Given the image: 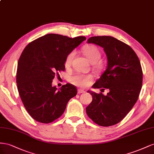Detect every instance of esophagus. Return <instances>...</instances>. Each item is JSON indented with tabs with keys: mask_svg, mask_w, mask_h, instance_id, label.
Returning <instances> with one entry per match:
<instances>
[{
	"mask_svg": "<svg viewBox=\"0 0 154 154\" xmlns=\"http://www.w3.org/2000/svg\"><path fill=\"white\" fill-rule=\"evenodd\" d=\"M85 90H82V89H79V90H78V91H77V93H78L79 94H82V93H85Z\"/></svg>",
	"mask_w": 154,
	"mask_h": 154,
	"instance_id": "obj_1",
	"label": "esophagus"
}]
</instances>
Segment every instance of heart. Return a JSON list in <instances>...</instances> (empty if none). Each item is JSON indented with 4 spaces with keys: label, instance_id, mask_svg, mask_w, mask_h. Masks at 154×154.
Instances as JSON below:
<instances>
[{
    "label": "heart",
    "instance_id": "1",
    "mask_svg": "<svg viewBox=\"0 0 154 154\" xmlns=\"http://www.w3.org/2000/svg\"><path fill=\"white\" fill-rule=\"evenodd\" d=\"M82 53L86 56L91 64H94L97 69L100 68V64L99 62L101 57V54L100 50L97 48L93 45L87 46L82 48ZM75 52L73 51L70 52L67 55L65 60L66 66H68L72 62V60L73 58ZM93 76L91 75H85L82 73H77L69 78V81L72 84L79 86H86L90 84V82L92 80Z\"/></svg>",
    "mask_w": 154,
    "mask_h": 154
}]
</instances>
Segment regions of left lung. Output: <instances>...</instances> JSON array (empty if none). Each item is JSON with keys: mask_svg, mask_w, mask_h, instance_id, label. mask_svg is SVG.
Returning a JSON list of instances; mask_svg holds the SVG:
<instances>
[{"mask_svg": "<svg viewBox=\"0 0 154 154\" xmlns=\"http://www.w3.org/2000/svg\"><path fill=\"white\" fill-rule=\"evenodd\" d=\"M87 43L102 47L106 55V69L93 88L109 92L104 95L88 91L93 99L86 112L96 124L112 126L123 119L137 102L143 83L141 66L132 48L113 37H91Z\"/></svg>", "mask_w": 154, "mask_h": 154, "instance_id": "obj_1", "label": "left lung"}]
</instances>
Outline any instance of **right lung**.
Here are the masks:
<instances>
[{
    "label": "right lung",
    "mask_w": 154,
    "mask_h": 154,
    "mask_svg": "<svg viewBox=\"0 0 154 154\" xmlns=\"http://www.w3.org/2000/svg\"><path fill=\"white\" fill-rule=\"evenodd\" d=\"M86 39L49 33L24 48L17 66V85L26 109L35 121L46 124L55 121L77 95L74 86L66 84L57 90L52 80L59 71H64L67 55Z\"/></svg>",
    "instance_id": "1"
}]
</instances>
